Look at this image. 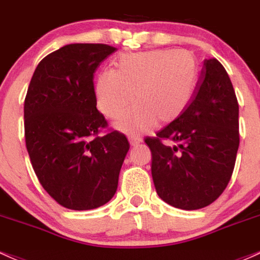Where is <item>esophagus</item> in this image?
Segmentation results:
<instances>
[{
	"instance_id": "34e87169",
	"label": "esophagus",
	"mask_w": 260,
	"mask_h": 260,
	"mask_svg": "<svg viewBox=\"0 0 260 260\" xmlns=\"http://www.w3.org/2000/svg\"><path fill=\"white\" fill-rule=\"evenodd\" d=\"M128 141H129V143L135 147V145L141 144L142 142H143V139H142L141 137H128Z\"/></svg>"
}]
</instances>
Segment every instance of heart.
Listing matches in <instances>:
<instances>
[{
    "instance_id": "obj_1",
    "label": "heart",
    "mask_w": 260,
    "mask_h": 260,
    "mask_svg": "<svg viewBox=\"0 0 260 260\" xmlns=\"http://www.w3.org/2000/svg\"><path fill=\"white\" fill-rule=\"evenodd\" d=\"M196 58L190 50L156 49L125 53L113 61V71L99 74L95 101L119 132L139 136L156 124L170 123L189 107L198 84Z\"/></svg>"
}]
</instances>
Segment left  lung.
Segmentation results:
<instances>
[{"instance_id":"obj_1","label":"left lung","mask_w":260,"mask_h":260,"mask_svg":"<svg viewBox=\"0 0 260 260\" xmlns=\"http://www.w3.org/2000/svg\"><path fill=\"white\" fill-rule=\"evenodd\" d=\"M196 86L185 112L145 139L156 193L181 210L209 206L223 192L239 145L238 102L223 65L205 60ZM164 139L173 145H162Z\"/></svg>"}]
</instances>
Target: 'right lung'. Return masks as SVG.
<instances>
[{"label": "right lung", "mask_w": 260, "mask_h": 260, "mask_svg": "<svg viewBox=\"0 0 260 260\" xmlns=\"http://www.w3.org/2000/svg\"><path fill=\"white\" fill-rule=\"evenodd\" d=\"M116 48L75 43L39 62L24 100L25 145L37 178L61 206L98 209L115 195L127 152L96 108L93 73Z\"/></svg>", "instance_id": "1"}]
</instances>
